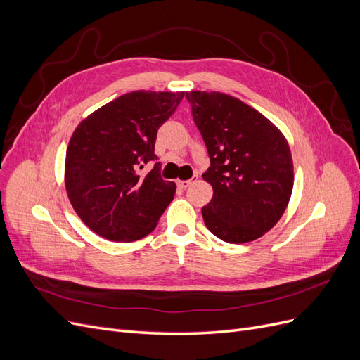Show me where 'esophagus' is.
<instances>
[{
    "mask_svg": "<svg viewBox=\"0 0 360 360\" xmlns=\"http://www.w3.org/2000/svg\"><path fill=\"white\" fill-rule=\"evenodd\" d=\"M198 180V176H193L191 180H179L177 181V184H179V188H181V189H186V188H189L191 184L193 183V181H197Z\"/></svg>",
    "mask_w": 360,
    "mask_h": 360,
    "instance_id": "obj_1",
    "label": "esophagus"
}]
</instances>
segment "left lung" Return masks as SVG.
I'll return each mask as SVG.
<instances>
[{
    "mask_svg": "<svg viewBox=\"0 0 360 360\" xmlns=\"http://www.w3.org/2000/svg\"><path fill=\"white\" fill-rule=\"evenodd\" d=\"M192 117L209 151L202 179L213 198L205 226L226 243H248L284 214L292 192V159L285 136L254 108L217 91H186Z\"/></svg>",
    "mask_w": 360,
    "mask_h": 360,
    "instance_id": "8db88e82",
    "label": "left lung"
}]
</instances>
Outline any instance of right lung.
<instances>
[{"instance_id": "obj_1", "label": "right lung", "mask_w": 360, "mask_h": 360, "mask_svg": "<svg viewBox=\"0 0 360 360\" xmlns=\"http://www.w3.org/2000/svg\"><path fill=\"white\" fill-rule=\"evenodd\" d=\"M184 93L132 91L117 97L75 129L66 153L68 197L91 231L112 242H135L155 230L176 193L160 177L155 155L159 127ZM155 167L146 176V162Z\"/></svg>"}]
</instances>
